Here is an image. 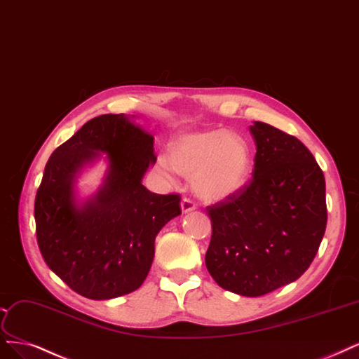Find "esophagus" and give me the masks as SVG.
<instances>
[{
	"label": "esophagus",
	"instance_id": "1",
	"mask_svg": "<svg viewBox=\"0 0 359 359\" xmlns=\"http://www.w3.org/2000/svg\"><path fill=\"white\" fill-rule=\"evenodd\" d=\"M194 209H196V203L193 201H190L189 197H184V199L181 201V211L184 214H187L190 211H194Z\"/></svg>",
	"mask_w": 359,
	"mask_h": 359
}]
</instances>
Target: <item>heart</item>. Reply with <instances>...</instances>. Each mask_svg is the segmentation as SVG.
I'll list each match as a JSON object with an SVG mask.
<instances>
[{
	"label": "heart",
	"mask_w": 359,
	"mask_h": 359,
	"mask_svg": "<svg viewBox=\"0 0 359 359\" xmlns=\"http://www.w3.org/2000/svg\"><path fill=\"white\" fill-rule=\"evenodd\" d=\"M158 169L191 177L193 190L206 201H222L238 193L250 178L251 151L241 137L222 129L182 133L170 141Z\"/></svg>",
	"instance_id": "1"
}]
</instances>
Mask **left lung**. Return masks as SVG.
Wrapping results in <instances>:
<instances>
[{"mask_svg":"<svg viewBox=\"0 0 359 359\" xmlns=\"http://www.w3.org/2000/svg\"><path fill=\"white\" fill-rule=\"evenodd\" d=\"M252 178L206 208L212 222L206 269L221 288L258 297L299 279L327 227L325 178L313 154L292 135L263 121Z\"/></svg>","mask_w":359,"mask_h":359,"instance_id":"obj_1","label":"left lung"}]
</instances>
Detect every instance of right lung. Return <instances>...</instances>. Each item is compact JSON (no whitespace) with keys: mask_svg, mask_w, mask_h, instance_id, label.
Listing matches in <instances>:
<instances>
[{"mask_svg":"<svg viewBox=\"0 0 359 359\" xmlns=\"http://www.w3.org/2000/svg\"><path fill=\"white\" fill-rule=\"evenodd\" d=\"M153 144L129 116L104 114L48 158L34 205L36 242L50 270L83 297L108 300L138 290L157 233L181 214L180 194H156L141 182L156 163ZM100 152L109 158L104 184L79 205L73 182Z\"/></svg>","mask_w":359,"mask_h":359,"instance_id":"right-lung-1","label":"right lung"}]
</instances>
